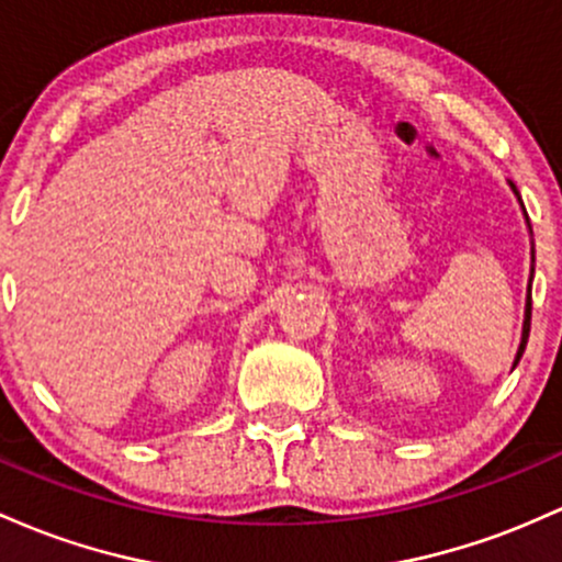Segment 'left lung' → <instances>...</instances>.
Wrapping results in <instances>:
<instances>
[{
    "label": "left lung",
    "instance_id": "1",
    "mask_svg": "<svg viewBox=\"0 0 562 562\" xmlns=\"http://www.w3.org/2000/svg\"><path fill=\"white\" fill-rule=\"evenodd\" d=\"M509 188H513L515 199L520 201V210H522V217H526V225H528V233H531V223H528V214H526V206H522V199L518 193V188H515V182H509ZM531 281H533V233H531V279H528V294H526V318H522V334H520V345H518V352H515V363L513 369L518 366L522 350H526V342H528V331H531Z\"/></svg>",
    "mask_w": 562,
    "mask_h": 562
}]
</instances>
